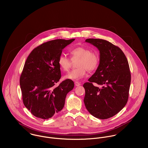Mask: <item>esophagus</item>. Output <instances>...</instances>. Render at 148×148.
Returning a JSON list of instances; mask_svg holds the SVG:
<instances>
[{
  "mask_svg": "<svg viewBox=\"0 0 148 148\" xmlns=\"http://www.w3.org/2000/svg\"><path fill=\"white\" fill-rule=\"evenodd\" d=\"M75 86H78L80 85L81 84H80V83H79V82H75Z\"/></svg>",
  "mask_w": 148,
  "mask_h": 148,
  "instance_id": "obj_1",
  "label": "esophagus"
}]
</instances>
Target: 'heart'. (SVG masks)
I'll list each match as a JSON object with an SVG mask.
<instances>
[{
	"label": "heart",
	"mask_w": 148,
	"mask_h": 148,
	"mask_svg": "<svg viewBox=\"0 0 148 148\" xmlns=\"http://www.w3.org/2000/svg\"><path fill=\"white\" fill-rule=\"evenodd\" d=\"M70 53L72 60L78 59L76 63L77 68L65 75L66 79L79 81L86 75V70L92 72L95 70L99 65V56L87 48L80 46L72 48L70 50ZM71 62V60L64 54L60 55L59 57L58 64L64 71H68L69 69Z\"/></svg>",
	"instance_id": "heart-1"
}]
</instances>
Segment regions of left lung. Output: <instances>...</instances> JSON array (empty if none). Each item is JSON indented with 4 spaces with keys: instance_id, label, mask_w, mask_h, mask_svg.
Returning <instances> with one entry per match:
<instances>
[{
    "instance_id": "left-lung-1",
    "label": "left lung",
    "mask_w": 148,
    "mask_h": 148,
    "mask_svg": "<svg viewBox=\"0 0 148 148\" xmlns=\"http://www.w3.org/2000/svg\"><path fill=\"white\" fill-rule=\"evenodd\" d=\"M85 42L100 51L99 65L83 85L85 106L94 117L107 119L118 113L127 104L131 75L127 58L118 47L105 40L87 39ZM93 82L102 86L99 88Z\"/></svg>"
}]
</instances>
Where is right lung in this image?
Segmentation results:
<instances>
[{
	"label": "right lung",
	"instance_id": "add662e5",
	"mask_svg": "<svg viewBox=\"0 0 148 148\" xmlns=\"http://www.w3.org/2000/svg\"><path fill=\"white\" fill-rule=\"evenodd\" d=\"M75 39H56L34 49L24 64L20 77L24 106L36 117L51 118L62 110L67 93L74 83L66 79L58 86L61 78L58 59L64 48Z\"/></svg>",
	"mask_w": 148,
	"mask_h": 148
}]
</instances>
